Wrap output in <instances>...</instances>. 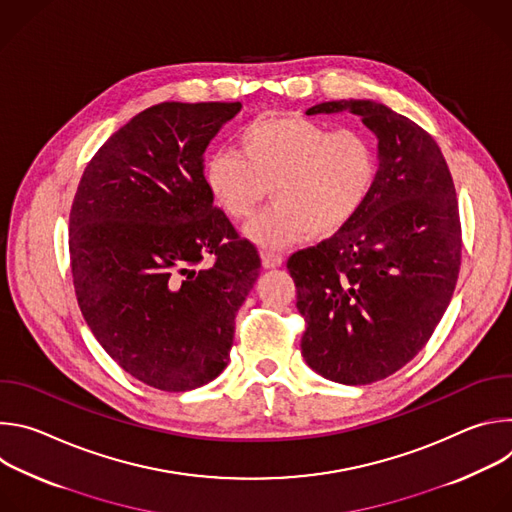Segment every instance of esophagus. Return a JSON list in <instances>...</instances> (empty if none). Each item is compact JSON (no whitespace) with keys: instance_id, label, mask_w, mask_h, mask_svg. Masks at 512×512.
<instances>
[{"instance_id":"34e87169","label":"esophagus","mask_w":512,"mask_h":512,"mask_svg":"<svg viewBox=\"0 0 512 512\" xmlns=\"http://www.w3.org/2000/svg\"><path fill=\"white\" fill-rule=\"evenodd\" d=\"M261 261H263L265 269H275V267H279L283 263V255L273 253V251H263L261 253Z\"/></svg>"}]
</instances>
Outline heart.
Masks as SVG:
<instances>
[{
    "label": "heart",
    "instance_id": "obj_1",
    "mask_svg": "<svg viewBox=\"0 0 512 512\" xmlns=\"http://www.w3.org/2000/svg\"><path fill=\"white\" fill-rule=\"evenodd\" d=\"M237 141L239 154L218 150L208 156L204 182L233 221L249 218L269 188L275 204L245 227V237L263 249L340 233L375 188L379 156L362 131L273 115L245 125Z\"/></svg>",
    "mask_w": 512,
    "mask_h": 512
}]
</instances>
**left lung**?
<instances>
[{
	"mask_svg": "<svg viewBox=\"0 0 512 512\" xmlns=\"http://www.w3.org/2000/svg\"><path fill=\"white\" fill-rule=\"evenodd\" d=\"M352 113L379 139L375 188L354 221L287 261L306 320L308 367L342 385L397 373L440 324L460 273L456 188L433 137L371 99L328 101L306 115Z\"/></svg>",
	"mask_w": 512,
	"mask_h": 512,
	"instance_id": "1",
	"label": "left lung"
}]
</instances>
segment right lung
<instances>
[{
	"instance_id": "1",
	"label": "right lung",
	"mask_w": 512,
	"mask_h": 512,
	"mask_svg": "<svg viewBox=\"0 0 512 512\" xmlns=\"http://www.w3.org/2000/svg\"><path fill=\"white\" fill-rule=\"evenodd\" d=\"M241 103H160L117 129L79 182L68 221L81 312L119 367L160 391L221 375L259 277L255 245L214 206L210 139ZM206 254L210 266H200Z\"/></svg>"
}]
</instances>
